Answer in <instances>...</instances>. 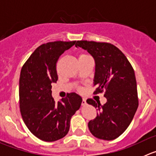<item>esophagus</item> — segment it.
Wrapping results in <instances>:
<instances>
[{"label":"esophagus","mask_w":156,"mask_h":156,"mask_svg":"<svg viewBox=\"0 0 156 156\" xmlns=\"http://www.w3.org/2000/svg\"><path fill=\"white\" fill-rule=\"evenodd\" d=\"M87 104V101H86V99H83L82 101V105H85Z\"/></svg>","instance_id":"34e87169"}]
</instances>
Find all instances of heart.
I'll return each mask as SVG.
<instances>
[{"label":"heart","mask_w":156,"mask_h":156,"mask_svg":"<svg viewBox=\"0 0 156 156\" xmlns=\"http://www.w3.org/2000/svg\"><path fill=\"white\" fill-rule=\"evenodd\" d=\"M88 55H87V54L85 53H81L80 54V56H79V59H81V58H86V57H88Z\"/></svg>","instance_id":"heart-1"}]
</instances>
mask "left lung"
Segmentation results:
<instances>
[{
    "instance_id": "1",
    "label": "left lung",
    "mask_w": 156,
    "mask_h": 156,
    "mask_svg": "<svg viewBox=\"0 0 156 156\" xmlns=\"http://www.w3.org/2000/svg\"><path fill=\"white\" fill-rule=\"evenodd\" d=\"M80 47L94 57L95 76L94 94L103 93L107 102L101 106L92 98L97 116L88 122L90 133L97 138L111 140L119 137L130 124L138 107L134 70L124 54L110 43L78 41Z\"/></svg>"
}]
</instances>
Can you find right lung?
<instances>
[{
	"label": "right lung",
	"mask_w": 156,
	"mask_h": 156,
	"mask_svg": "<svg viewBox=\"0 0 156 156\" xmlns=\"http://www.w3.org/2000/svg\"><path fill=\"white\" fill-rule=\"evenodd\" d=\"M76 42L59 41L43 44L22 67L20 112L30 131L44 141H55L68 133L70 119L82 102L80 96L76 93L67 94L58 103L51 96L52 83L58 80V60Z\"/></svg>",
	"instance_id": "add662e5"
}]
</instances>
